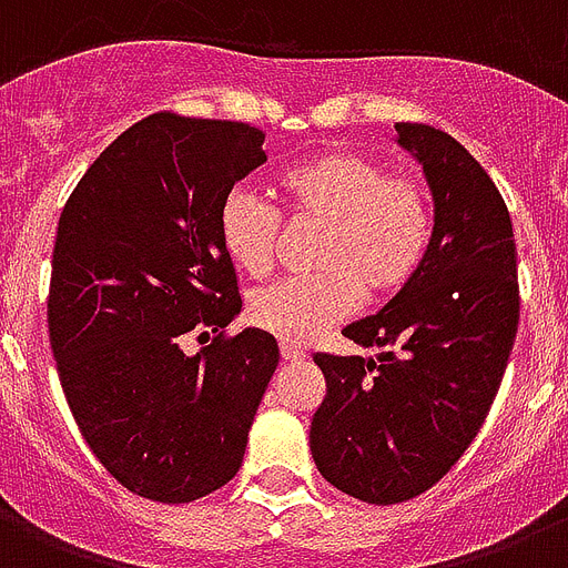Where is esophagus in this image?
<instances>
[{
	"label": "esophagus",
	"instance_id": "1",
	"mask_svg": "<svg viewBox=\"0 0 568 568\" xmlns=\"http://www.w3.org/2000/svg\"><path fill=\"white\" fill-rule=\"evenodd\" d=\"M281 361H287V363H298V361H305L307 352L305 348H298V346H290V343H281Z\"/></svg>",
	"mask_w": 568,
	"mask_h": 568
}]
</instances>
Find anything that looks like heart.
Here are the masks:
<instances>
[{"mask_svg":"<svg viewBox=\"0 0 568 568\" xmlns=\"http://www.w3.org/2000/svg\"><path fill=\"white\" fill-rule=\"evenodd\" d=\"M290 229H320L313 275L275 281L248 296L255 328L284 343H311L361 307L389 302L419 275L434 240V202L413 172H387L366 152H322L278 175ZM229 261L252 278L275 270L281 213L246 187L231 190L216 216Z\"/></svg>","mask_w":568,"mask_h":568,"instance_id":"b5f03b06","label":"heart"}]
</instances>
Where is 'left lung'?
I'll list each match as a JSON object with an SVG mask.
<instances>
[{
  "mask_svg": "<svg viewBox=\"0 0 568 568\" xmlns=\"http://www.w3.org/2000/svg\"><path fill=\"white\" fill-rule=\"evenodd\" d=\"M434 193L419 275L343 328L378 361L316 355L325 398L311 422L322 478L366 505L430 489L464 457L501 387L519 325L514 222L487 170L452 134L398 122Z\"/></svg>",
  "mask_w": 568,
  "mask_h": 568,
  "instance_id": "1",
  "label": "left lung"
}]
</instances>
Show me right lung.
<instances>
[{
  "label": "right lung",
  "mask_w": 568,
  "mask_h": 568,
  "mask_svg": "<svg viewBox=\"0 0 568 568\" xmlns=\"http://www.w3.org/2000/svg\"><path fill=\"white\" fill-rule=\"evenodd\" d=\"M263 138L152 113L90 163L58 220V378L90 452L140 498L187 505L225 487L278 366L272 334H225L243 302L216 231L234 181L266 161ZM187 336L212 343L187 356Z\"/></svg>",
  "instance_id": "right-lung-1"
}]
</instances>
